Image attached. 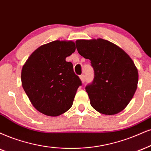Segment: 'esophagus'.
Returning <instances> with one entry per match:
<instances>
[{
	"mask_svg": "<svg viewBox=\"0 0 151 151\" xmlns=\"http://www.w3.org/2000/svg\"><path fill=\"white\" fill-rule=\"evenodd\" d=\"M80 79H81V82L83 83H85V76L84 75H81L80 76Z\"/></svg>",
	"mask_w": 151,
	"mask_h": 151,
	"instance_id": "34e87169",
	"label": "esophagus"
}]
</instances>
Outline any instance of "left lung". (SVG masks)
I'll return each instance as SVG.
<instances>
[{"label": "left lung", "instance_id": "obj_1", "mask_svg": "<svg viewBox=\"0 0 151 151\" xmlns=\"http://www.w3.org/2000/svg\"><path fill=\"white\" fill-rule=\"evenodd\" d=\"M76 44L94 70L92 83L85 87L91 106L102 114L121 112L137 88L138 70L132 59L122 48L102 38L77 40Z\"/></svg>", "mask_w": 151, "mask_h": 151}]
</instances>
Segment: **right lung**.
<instances>
[{
  "mask_svg": "<svg viewBox=\"0 0 151 151\" xmlns=\"http://www.w3.org/2000/svg\"><path fill=\"white\" fill-rule=\"evenodd\" d=\"M75 50L72 40H55L37 48L22 67V87L42 114L59 116L72 106L82 83L66 58Z\"/></svg>",
  "mask_w": 151,
  "mask_h": 151,
  "instance_id": "add662e5",
  "label": "right lung"
}]
</instances>
